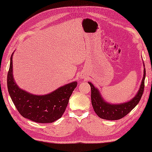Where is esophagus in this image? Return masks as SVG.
Returning a JSON list of instances; mask_svg holds the SVG:
<instances>
[{
	"label": "esophagus",
	"mask_w": 152,
	"mask_h": 152,
	"mask_svg": "<svg viewBox=\"0 0 152 152\" xmlns=\"http://www.w3.org/2000/svg\"><path fill=\"white\" fill-rule=\"evenodd\" d=\"M86 78V76H84V74H82V75H81V78L83 79V78Z\"/></svg>",
	"instance_id": "obj_1"
}]
</instances>
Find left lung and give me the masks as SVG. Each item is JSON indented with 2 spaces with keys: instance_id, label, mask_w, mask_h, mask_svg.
Returning a JSON list of instances; mask_svg holds the SVG:
<instances>
[{
  "instance_id": "8db88e82",
  "label": "left lung",
  "mask_w": 152,
  "mask_h": 152,
  "mask_svg": "<svg viewBox=\"0 0 152 152\" xmlns=\"http://www.w3.org/2000/svg\"><path fill=\"white\" fill-rule=\"evenodd\" d=\"M144 65V74L139 89L133 99L123 103H113L106 102L102 97L98 88H95L91 82H88L91 90V104L93 110L99 118L107 120H117L128 114L136 106L142 97L144 89V80L146 77V69Z\"/></svg>"
}]
</instances>
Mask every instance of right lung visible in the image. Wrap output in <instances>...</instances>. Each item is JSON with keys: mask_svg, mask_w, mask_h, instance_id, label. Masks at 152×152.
Returning <instances> with one entry per match:
<instances>
[{"mask_svg": "<svg viewBox=\"0 0 152 152\" xmlns=\"http://www.w3.org/2000/svg\"><path fill=\"white\" fill-rule=\"evenodd\" d=\"M13 53L7 76V86L12 101L23 117L30 120L47 124L62 117L70 96L76 88L77 82L64 85L46 95H34L19 88L13 76Z\"/></svg>", "mask_w": 152, "mask_h": 152, "instance_id": "1", "label": "right lung"}]
</instances>
